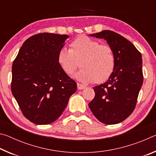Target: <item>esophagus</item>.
I'll return each mask as SVG.
<instances>
[{"mask_svg":"<svg viewBox=\"0 0 156 156\" xmlns=\"http://www.w3.org/2000/svg\"><path fill=\"white\" fill-rule=\"evenodd\" d=\"M77 87H78V89H79V90H82V89L85 88V86L80 83H77Z\"/></svg>","mask_w":156,"mask_h":156,"instance_id":"1","label":"esophagus"}]
</instances>
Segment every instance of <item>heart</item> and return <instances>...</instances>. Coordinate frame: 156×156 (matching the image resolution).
<instances>
[{
  "label": "heart",
  "mask_w": 156,
  "mask_h": 156,
  "mask_svg": "<svg viewBox=\"0 0 156 156\" xmlns=\"http://www.w3.org/2000/svg\"><path fill=\"white\" fill-rule=\"evenodd\" d=\"M57 60L66 74L72 75L82 68L75 77L84 83L99 84L110 78L115 67V56L112 47L101 44L89 37L81 36L69 44V49L62 48L58 54Z\"/></svg>",
  "instance_id": "heart-1"
}]
</instances>
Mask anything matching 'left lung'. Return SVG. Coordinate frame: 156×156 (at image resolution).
<instances>
[{"label":"left lung","mask_w":156,"mask_h":156,"mask_svg":"<svg viewBox=\"0 0 156 156\" xmlns=\"http://www.w3.org/2000/svg\"><path fill=\"white\" fill-rule=\"evenodd\" d=\"M91 36L107 41L115 53L116 62L110 78L94 87L95 97L89 107L100 122L115 125L128 118L136 107L143 83L142 55L130 41L113 31Z\"/></svg>","instance_id":"1"}]
</instances>
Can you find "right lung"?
<instances>
[{
	"mask_svg": "<svg viewBox=\"0 0 156 156\" xmlns=\"http://www.w3.org/2000/svg\"><path fill=\"white\" fill-rule=\"evenodd\" d=\"M68 37L50 33L31 36L13 62L12 94L23 115L36 125L56 120L77 89L57 60Z\"/></svg>",
	"mask_w": 156,
	"mask_h": 156,
	"instance_id": "obj_1",
	"label": "right lung"
}]
</instances>
